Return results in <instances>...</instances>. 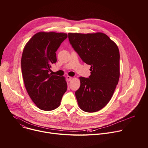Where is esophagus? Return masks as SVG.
<instances>
[{"mask_svg": "<svg viewBox=\"0 0 148 148\" xmlns=\"http://www.w3.org/2000/svg\"><path fill=\"white\" fill-rule=\"evenodd\" d=\"M66 78H67V80L68 81H70L71 80V79H72V77L68 75V76L66 77Z\"/></svg>", "mask_w": 148, "mask_h": 148, "instance_id": "esophagus-1", "label": "esophagus"}]
</instances>
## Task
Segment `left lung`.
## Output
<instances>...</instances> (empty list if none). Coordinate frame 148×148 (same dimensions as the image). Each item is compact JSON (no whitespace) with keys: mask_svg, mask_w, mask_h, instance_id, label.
Masks as SVG:
<instances>
[{"mask_svg":"<svg viewBox=\"0 0 148 148\" xmlns=\"http://www.w3.org/2000/svg\"><path fill=\"white\" fill-rule=\"evenodd\" d=\"M70 45L81 60L91 66L88 78L79 77L75 91L79 108L87 112H97L111 99L119 78L118 46L104 33H69Z\"/></svg>","mask_w":148,"mask_h":148,"instance_id":"left-lung-1","label":"left lung"}]
</instances>
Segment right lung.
<instances>
[{"instance_id": "obj_1", "label": "right lung", "mask_w": 148, "mask_h": 148, "mask_svg": "<svg viewBox=\"0 0 148 148\" xmlns=\"http://www.w3.org/2000/svg\"><path fill=\"white\" fill-rule=\"evenodd\" d=\"M67 34L56 32H39L26 45L21 66L26 89L36 106L51 111L60 105L67 90L64 77L53 75L50 68L56 62V53Z\"/></svg>"}]
</instances>
